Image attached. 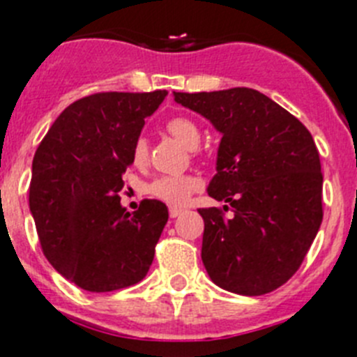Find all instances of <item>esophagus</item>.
Returning a JSON list of instances; mask_svg holds the SVG:
<instances>
[{
    "mask_svg": "<svg viewBox=\"0 0 357 357\" xmlns=\"http://www.w3.org/2000/svg\"><path fill=\"white\" fill-rule=\"evenodd\" d=\"M183 212H185V210H183V208H176V206H172V208L169 210V215L172 217V219H176V217H178V215H181Z\"/></svg>",
    "mask_w": 357,
    "mask_h": 357,
    "instance_id": "esophagus-1",
    "label": "esophagus"
}]
</instances>
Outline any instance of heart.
Wrapping results in <instances>:
<instances>
[{"mask_svg":"<svg viewBox=\"0 0 357 357\" xmlns=\"http://www.w3.org/2000/svg\"><path fill=\"white\" fill-rule=\"evenodd\" d=\"M167 131L174 136L179 144L187 149H194L199 145L201 129L196 122L188 116H172L167 122ZM132 163L135 165H145L149 160V142L145 136H138L132 144ZM201 188V181L192 174L183 176H160L149 185V194L156 199L163 201L172 206H183L187 204L190 196Z\"/></svg>","mask_w":357,"mask_h":357,"instance_id":"obj_1","label":"heart"}]
</instances>
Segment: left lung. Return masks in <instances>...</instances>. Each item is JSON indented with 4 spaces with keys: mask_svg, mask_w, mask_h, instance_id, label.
Masks as SVG:
<instances>
[{
    "mask_svg": "<svg viewBox=\"0 0 357 357\" xmlns=\"http://www.w3.org/2000/svg\"><path fill=\"white\" fill-rule=\"evenodd\" d=\"M174 98L222 135L208 196L228 204L197 210L210 278L244 296L278 289L298 271L324 219V174L311 132L257 89Z\"/></svg>",
    "mask_w": 357,
    "mask_h": 357,
    "instance_id": "8db88e82",
    "label": "left lung"
}]
</instances>
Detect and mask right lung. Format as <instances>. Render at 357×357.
<instances>
[{
  "label": "right lung",
  "mask_w": 357,
  "mask_h": 357,
  "mask_svg": "<svg viewBox=\"0 0 357 357\" xmlns=\"http://www.w3.org/2000/svg\"><path fill=\"white\" fill-rule=\"evenodd\" d=\"M165 97L158 89L80 98L59 114L37 147L29 201L39 243L50 264L82 289L135 286L153 264L169 210L145 199L129 213L120 194L132 144Z\"/></svg>",
  "instance_id": "add662e5"
}]
</instances>
